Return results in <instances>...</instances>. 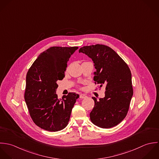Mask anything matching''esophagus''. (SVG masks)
I'll return each instance as SVG.
<instances>
[{
	"label": "esophagus",
	"mask_w": 159,
	"mask_h": 159,
	"mask_svg": "<svg viewBox=\"0 0 159 159\" xmlns=\"http://www.w3.org/2000/svg\"><path fill=\"white\" fill-rule=\"evenodd\" d=\"M87 98V96L84 95V94H80V98H82V99H84V98Z\"/></svg>",
	"instance_id": "esophagus-1"
}]
</instances>
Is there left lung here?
I'll return each instance as SVG.
<instances>
[{
  "mask_svg": "<svg viewBox=\"0 0 159 159\" xmlns=\"http://www.w3.org/2000/svg\"><path fill=\"white\" fill-rule=\"evenodd\" d=\"M93 61L95 84L106 87L105 97L95 101L90 114L92 122L102 128L115 127L127 116L133 94L131 74L127 63L111 48L100 44L81 47Z\"/></svg>",
  "mask_w": 159,
  "mask_h": 159,
  "instance_id": "1",
  "label": "left lung"
}]
</instances>
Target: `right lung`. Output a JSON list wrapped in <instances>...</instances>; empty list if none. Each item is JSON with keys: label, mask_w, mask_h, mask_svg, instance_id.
Returning a JSON list of instances; mask_svg holds the SVG:
<instances>
[{"label": "right lung", "mask_w": 159, "mask_h": 159, "mask_svg": "<svg viewBox=\"0 0 159 159\" xmlns=\"http://www.w3.org/2000/svg\"><path fill=\"white\" fill-rule=\"evenodd\" d=\"M77 47H52L43 52L26 75L25 99L33 122L50 131H58L68 124L79 95L69 93L63 99L56 93L58 80L64 77L67 63Z\"/></svg>", "instance_id": "1"}]
</instances>
